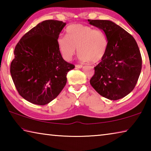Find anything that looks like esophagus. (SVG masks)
I'll use <instances>...</instances> for the list:
<instances>
[{
	"mask_svg": "<svg viewBox=\"0 0 151 151\" xmlns=\"http://www.w3.org/2000/svg\"><path fill=\"white\" fill-rule=\"evenodd\" d=\"M75 67L78 68H83V65H76Z\"/></svg>",
	"mask_w": 151,
	"mask_h": 151,
	"instance_id": "1",
	"label": "esophagus"
}]
</instances>
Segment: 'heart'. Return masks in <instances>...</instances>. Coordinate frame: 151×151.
<instances>
[{
  "label": "heart",
  "mask_w": 151,
  "mask_h": 151,
  "mask_svg": "<svg viewBox=\"0 0 151 151\" xmlns=\"http://www.w3.org/2000/svg\"><path fill=\"white\" fill-rule=\"evenodd\" d=\"M66 31V37L60 36L57 39L58 47L66 60L72 58L77 48L79 58L82 60L97 63L103 59L108 40L103 30L76 24L68 27Z\"/></svg>",
  "instance_id": "heart-1"
}]
</instances>
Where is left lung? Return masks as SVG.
Returning <instances> with one entry per match:
<instances>
[{"label": "left lung", "mask_w": 151, "mask_h": 151, "mask_svg": "<svg viewBox=\"0 0 151 151\" xmlns=\"http://www.w3.org/2000/svg\"><path fill=\"white\" fill-rule=\"evenodd\" d=\"M105 33L108 45L103 59L94 67L91 86L101 96L112 101L129 94L137 83L142 58L132 36L109 20H88Z\"/></svg>", "instance_id": "obj_1"}]
</instances>
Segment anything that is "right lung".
I'll use <instances>...</instances> for the list:
<instances>
[{
	"label": "right lung",
	"instance_id": "add662e5",
	"mask_svg": "<svg viewBox=\"0 0 151 151\" xmlns=\"http://www.w3.org/2000/svg\"><path fill=\"white\" fill-rule=\"evenodd\" d=\"M66 22L47 20L27 32L14 48L11 75L22 98L45 105L66 85L68 72L75 68L63 59L57 39Z\"/></svg>",
	"mask_w": 151,
	"mask_h": 151
}]
</instances>
